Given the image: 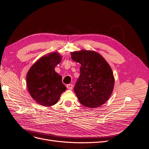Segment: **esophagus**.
<instances>
[{"label":"esophagus","mask_w":149,"mask_h":149,"mask_svg":"<svg viewBox=\"0 0 149 149\" xmlns=\"http://www.w3.org/2000/svg\"><path fill=\"white\" fill-rule=\"evenodd\" d=\"M67 88L69 89V90H72L73 88V85L72 84H68L66 85Z\"/></svg>","instance_id":"34e87169"}]
</instances>
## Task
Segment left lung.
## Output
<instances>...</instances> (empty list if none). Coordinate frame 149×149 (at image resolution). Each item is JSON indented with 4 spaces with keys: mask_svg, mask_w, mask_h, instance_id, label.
Instances as JSON below:
<instances>
[{
    "mask_svg": "<svg viewBox=\"0 0 149 149\" xmlns=\"http://www.w3.org/2000/svg\"><path fill=\"white\" fill-rule=\"evenodd\" d=\"M71 57L81 64L80 75L74 92L80 103L89 108L102 106L111 95L114 79L107 62L94 51L81 50L71 52Z\"/></svg>",
    "mask_w": 149,
    "mask_h": 149,
    "instance_id": "8db88e82",
    "label": "left lung"
}]
</instances>
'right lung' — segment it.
I'll return each instance as SVG.
<instances>
[{
    "mask_svg": "<svg viewBox=\"0 0 149 149\" xmlns=\"http://www.w3.org/2000/svg\"><path fill=\"white\" fill-rule=\"evenodd\" d=\"M62 57L53 52L45 56L33 64L26 75L28 92L36 102L45 107L55 104L66 90L62 77L55 72V67Z\"/></svg>",
    "mask_w": 149,
    "mask_h": 149,
    "instance_id": "obj_1",
    "label": "right lung"
}]
</instances>
